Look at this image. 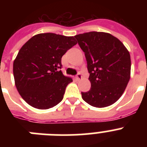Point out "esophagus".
<instances>
[{"instance_id": "1", "label": "esophagus", "mask_w": 147, "mask_h": 147, "mask_svg": "<svg viewBox=\"0 0 147 147\" xmlns=\"http://www.w3.org/2000/svg\"><path fill=\"white\" fill-rule=\"evenodd\" d=\"M82 74L80 73H78L76 75V79L77 80H80L82 79Z\"/></svg>"}]
</instances>
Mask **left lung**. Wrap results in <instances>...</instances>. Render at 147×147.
Here are the masks:
<instances>
[{
	"mask_svg": "<svg viewBox=\"0 0 147 147\" xmlns=\"http://www.w3.org/2000/svg\"><path fill=\"white\" fill-rule=\"evenodd\" d=\"M85 53L91 87L82 92L93 107H105L121 96L130 78V55L124 44L105 32H90L74 36Z\"/></svg>",
	"mask_w": 147,
	"mask_h": 147,
	"instance_id": "8db88e82",
	"label": "left lung"
}]
</instances>
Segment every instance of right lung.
Listing matches in <instances>:
<instances>
[{
  "instance_id": "1",
  "label": "right lung",
  "mask_w": 147,
  "mask_h": 147,
  "mask_svg": "<svg viewBox=\"0 0 147 147\" xmlns=\"http://www.w3.org/2000/svg\"><path fill=\"white\" fill-rule=\"evenodd\" d=\"M77 43L74 37L54 33L34 35L22 46L13 63L18 92L34 108L54 107L73 82L61 71L62 57Z\"/></svg>"
}]
</instances>
